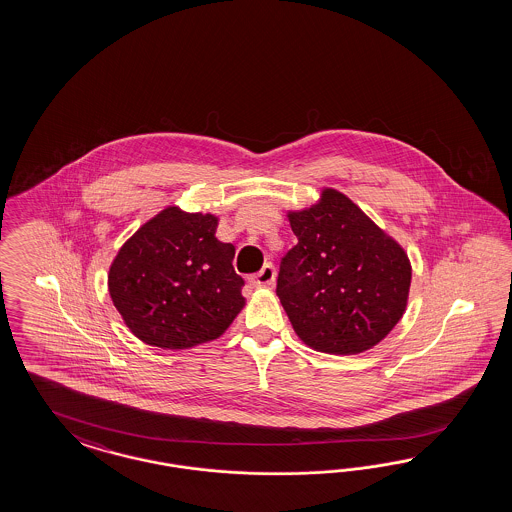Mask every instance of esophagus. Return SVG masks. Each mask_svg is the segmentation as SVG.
Wrapping results in <instances>:
<instances>
[{
    "label": "esophagus",
    "mask_w": 512,
    "mask_h": 512,
    "mask_svg": "<svg viewBox=\"0 0 512 512\" xmlns=\"http://www.w3.org/2000/svg\"><path fill=\"white\" fill-rule=\"evenodd\" d=\"M249 281L253 287H270L276 281V268L272 264H264L257 274L249 278Z\"/></svg>",
    "instance_id": "1"
}]
</instances>
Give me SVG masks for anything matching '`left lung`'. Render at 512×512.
<instances>
[{"label": "left lung", "instance_id": "obj_1", "mask_svg": "<svg viewBox=\"0 0 512 512\" xmlns=\"http://www.w3.org/2000/svg\"><path fill=\"white\" fill-rule=\"evenodd\" d=\"M287 219L298 244L281 261L278 296L296 336L328 355H358L385 340L411 287L400 242L334 187Z\"/></svg>", "mask_w": 512, "mask_h": 512}]
</instances>
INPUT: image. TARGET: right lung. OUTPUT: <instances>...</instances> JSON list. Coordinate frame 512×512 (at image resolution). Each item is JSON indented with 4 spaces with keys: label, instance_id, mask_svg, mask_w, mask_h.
I'll return each instance as SVG.
<instances>
[{
    "label": "right lung",
    "instance_id": "add662e5",
    "mask_svg": "<svg viewBox=\"0 0 512 512\" xmlns=\"http://www.w3.org/2000/svg\"><path fill=\"white\" fill-rule=\"evenodd\" d=\"M216 214L171 204L114 257L109 293L140 341L182 351L214 341L246 306L234 246L217 240Z\"/></svg>",
    "mask_w": 512,
    "mask_h": 512
}]
</instances>
